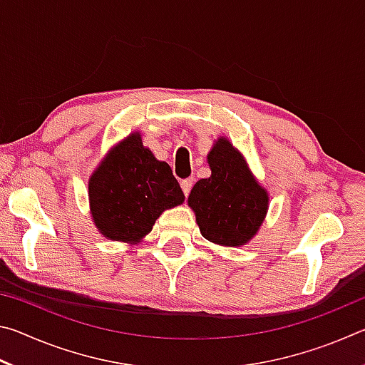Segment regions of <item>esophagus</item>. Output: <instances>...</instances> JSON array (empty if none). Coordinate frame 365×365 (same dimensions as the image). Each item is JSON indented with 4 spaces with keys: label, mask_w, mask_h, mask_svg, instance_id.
<instances>
[{
    "label": "esophagus",
    "mask_w": 365,
    "mask_h": 365,
    "mask_svg": "<svg viewBox=\"0 0 365 365\" xmlns=\"http://www.w3.org/2000/svg\"><path fill=\"white\" fill-rule=\"evenodd\" d=\"M193 183H195L193 178H187V180H182L180 185H182V190H183V195H185V196L190 195L191 188H193Z\"/></svg>",
    "instance_id": "esophagus-1"
}]
</instances>
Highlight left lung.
Wrapping results in <instances>:
<instances>
[{
  "mask_svg": "<svg viewBox=\"0 0 365 365\" xmlns=\"http://www.w3.org/2000/svg\"><path fill=\"white\" fill-rule=\"evenodd\" d=\"M207 160L212 174L196 182L188 205L206 240L222 246H242L261 227L269 196L228 140L220 138Z\"/></svg>",
  "mask_w": 365,
  "mask_h": 365,
  "instance_id": "obj_1",
  "label": "left lung"
}]
</instances>
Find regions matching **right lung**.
Listing matches in <instances>:
<instances>
[{
  "label": "right lung",
  "instance_id": "1",
  "mask_svg": "<svg viewBox=\"0 0 365 365\" xmlns=\"http://www.w3.org/2000/svg\"><path fill=\"white\" fill-rule=\"evenodd\" d=\"M88 190L98 230L115 242H138L164 209L185 200L169 164L154 158L138 133L109 153L91 175Z\"/></svg>",
  "mask_w": 365,
  "mask_h": 365
}]
</instances>
